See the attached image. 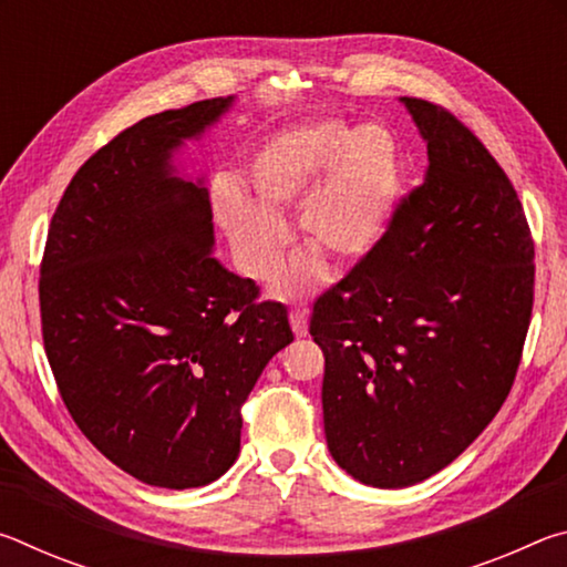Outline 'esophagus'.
I'll return each mask as SVG.
<instances>
[{
	"mask_svg": "<svg viewBox=\"0 0 567 567\" xmlns=\"http://www.w3.org/2000/svg\"><path fill=\"white\" fill-rule=\"evenodd\" d=\"M290 324H292V332L297 334V338H305V334H307V315L302 310L290 312Z\"/></svg>",
	"mask_w": 567,
	"mask_h": 567,
	"instance_id": "1",
	"label": "esophagus"
}]
</instances>
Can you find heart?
I'll return each mask as SVG.
<instances>
[{
  "label": "heart",
  "mask_w": 567,
  "mask_h": 567,
  "mask_svg": "<svg viewBox=\"0 0 567 567\" xmlns=\"http://www.w3.org/2000/svg\"><path fill=\"white\" fill-rule=\"evenodd\" d=\"M255 202L227 197L223 225L243 270L257 282L280 272L290 229L280 213L300 207L297 225L307 249L277 285L285 297L318 282L322 255L360 262L385 237L400 197V162L390 132L375 124L320 122L287 134L249 167Z\"/></svg>",
  "instance_id": "1"
}]
</instances>
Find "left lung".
Returning a JSON list of instances; mask_svg holds the SVG:
<instances>
[{"mask_svg": "<svg viewBox=\"0 0 567 567\" xmlns=\"http://www.w3.org/2000/svg\"><path fill=\"white\" fill-rule=\"evenodd\" d=\"M400 102L427 145L425 179L310 320L330 455L372 487L422 483L491 425L535 282L530 227L503 167L447 110Z\"/></svg>", "mask_w": 567, "mask_h": 567, "instance_id": "left-lung-1", "label": "left lung"}]
</instances>
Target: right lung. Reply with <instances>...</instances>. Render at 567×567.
I'll return each instance as SVG.
<instances>
[{"mask_svg":"<svg viewBox=\"0 0 567 567\" xmlns=\"http://www.w3.org/2000/svg\"><path fill=\"white\" fill-rule=\"evenodd\" d=\"M215 97L140 120L64 189L40 272L42 334L76 427L124 473L185 491L225 475L239 408L292 342L280 302L213 255L205 177L175 155L233 107Z\"/></svg>","mask_w":567,"mask_h":567,"instance_id":"add662e5","label":"right lung"}]
</instances>
